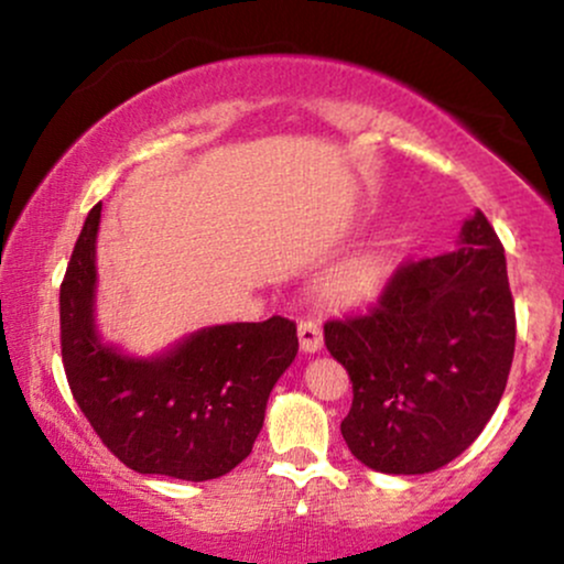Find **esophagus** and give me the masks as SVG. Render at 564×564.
Returning <instances> with one entry per match:
<instances>
[{"label":"esophagus","instance_id":"obj_1","mask_svg":"<svg viewBox=\"0 0 564 564\" xmlns=\"http://www.w3.org/2000/svg\"><path fill=\"white\" fill-rule=\"evenodd\" d=\"M296 332H300V347L304 352H318L323 347V332H321V323L315 318H304L300 321V326H296Z\"/></svg>","mask_w":564,"mask_h":564}]
</instances>
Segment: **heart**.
Here are the masks:
<instances>
[{"label": "heart", "instance_id": "obj_1", "mask_svg": "<svg viewBox=\"0 0 564 564\" xmlns=\"http://www.w3.org/2000/svg\"><path fill=\"white\" fill-rule=\"evenodd\" d=\"M390 262L379 249L364 251V254L349 257L339 268L332 270L326 281L328 296L336 302H364L377 296L387 281Z\"/></svg>", "mask_w": 564, "mask_h": 564}]
</instances>
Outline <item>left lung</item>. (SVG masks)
I'll return each mask as SVG.
<instances>
[{
	"label": "left lung",
	"instance_id": "left-lung-1",
	"mask_svg": "<svg viewBox=\"0 0 564 564\" xmlns=\"http://www.w3.org/2000/svg\"><path fill=\"white\" fill-rule=\"evenodd\" d=\"M456 251L405 262L377 304L323 326L347 368V448L384 475H426L462 456L490 422L514 358L507 257L482 212Z\"/></svg>",
	"mask_w": 564,
	"mask_h": 564
}]
</instances>
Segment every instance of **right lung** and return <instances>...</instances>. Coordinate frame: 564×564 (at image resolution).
Listing matches in <instances>:
<instances>
[{
  "mask_svg": "<svg viewBox=\"0 0 564 564\" xmlns=\"http://www.w3.org/2000/svg\"><path fill=\"white\" fill-rule=\"evenodd\" d=\"M93 206L61 283V349L68 387L108 451L140 475L204 482L251 453L275 381L300 349L296 323L200 328L159 358H129L95 332Z\"/></svg>",
  "mask_w": 564,
  "mask_h": 564,
  "instance_id": "obj_1",
  "label": "right lung"
}]
</instances>
